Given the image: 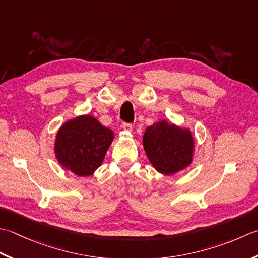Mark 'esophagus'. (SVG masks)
Masks as SVG:
<instances>
[{
  "instance_id": "esophagus-1",
  "label": "esophagus",
  "mask_w": 258,
  "mask_h": 258,
  "mask_svg": "<svg viewBox=\"0 0 258 258\" xmlns=\"http://www.w3.org/2000/svg\"><path fill=\"white\" fill-rule=\"evenodd\" d=\"M122 128H123L124 130H127V131H131V130H133V124L128 123V122H124V123L122 124Z\"/></svg>"
}]
</instances>
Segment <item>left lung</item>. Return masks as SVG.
I'll return each mask as SVG.
<instances>
[{"instance_id": "1", "label": "left lung", "mask_w": 258, "mask_h": 258, "mask_svg": "<svg viewBox=\"0 0 258 258\" xmlns=\"http://www.w3.org/2000/svg\"><path fill=\"white\" fill-rule=\"evenodd\" d=\"M144 148L157 170L172 175L190 165L194 139L190 131L169 124L165 120L147 128Z\"/></svg>"}]
</instances>
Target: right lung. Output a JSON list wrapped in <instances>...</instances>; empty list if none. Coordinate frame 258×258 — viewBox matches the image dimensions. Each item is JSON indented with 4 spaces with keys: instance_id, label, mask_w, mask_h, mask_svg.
<instances>
[{
    "instance_id": "obj_1",
    "label": "right lung",
    "mask_w": 258,
    "mask_h": 258,
    "mask_svg": "<svg viewBox=\"0 0 258 258\" xmlns=\"http://www.w3.org/2000/svg\"><path fill=\"white\" fill-rule=\"evenodd\" d=\"M113 140V133L91 115L66 122L55 140V156L60 164L77 176H90L102 164Z\"/></svg>"
}]
</instances>
